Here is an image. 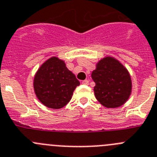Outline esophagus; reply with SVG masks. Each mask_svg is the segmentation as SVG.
Listing matches in <instances>:
<instances>
[{
    "label": "esophagus",
    "mask_w": 157,
    "mask_h": 157,
    "mask_svg": "<svg viewBox=\"0 0 157 157\" xmlns=\"http://www.w3.org/2000/svg\"><path fill=\"white\" fill-rule=\"evenodd\" d=\"M82 84H85V85H88L89 84V80H84L82 81Z\"/></svg>",
    "instance_id": "34e87169"
}]
</instances>
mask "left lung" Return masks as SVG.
Returning a JSON list of instances; mask_svg holds the SVG:
<instances>
[{"instance_id":"left-lung-1","label":"left lung","mask_w":157,"mask_h":157,"mask_svg":"<svg viewBox=\"0 0 157 157\" xmlns=\"http://www.w3.org/2000/svg\"><path fill=\"white\" fill-rule=\"evenodd\" d=\"M95 83L94 95L106 108H117L126 102L131 92V80L127 69L117 59L105 57L91 73Z\"/></svg>"}]
</instances>
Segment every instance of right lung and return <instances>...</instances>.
<instances>
[{
    "label": "right lung",
    "instance_id": "obj_1",
    "mask_svg": "<svg viewBox=\"0 0 157 157\" xmlns=\"http://www.w3.org/2000/svg\"><path fill=\"white\" fill-rule=\"evenodd\" d=\"M80 82L63 61L52 57L37 70L33 87L40 102L52 109H61L70 101Z\"/></svg>",
    "mask_w": 157,
    "mask_h": 157
}]
</instances>
